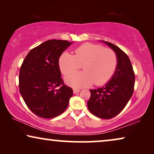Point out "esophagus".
<instances>
[{
    "instance_id": "1",
    "label": "esophagus",
    "mask_w": 154,
    "mask_h": 154,
    "mask_svg": "<svg viewBox=\"0 0 154 154\" xmlns=\"http://www.w3.org/2000/svg\"><path fill=\"white\" fill-rule=\"evenodd\" d=\"M80 91H81V90H79V89H73V94H76V93H78V92H79Z\"/></svg>"
}]
</instances>
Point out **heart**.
<instances>
[{
  "label": "heart",
  "instance_id": "obj_1",
  "mask_svg": "<svg viewBox=\"0 0 154 154\" xmlns=\"http://www.w3.org/2000/svg\"><path fill=\"white\" fill-rule=\"evenodd\" d=\"M82 65L84 71L69 74ZM62 73L67 75L65 81L75 88L92 84L102 85L110 81L116 71L118 57L114 50L91 43L82 44L74 50V55L64 52L59 60Z\"/></svg>",
  "mask_w": 154,
  "mask_h": 154
}]
</instances>
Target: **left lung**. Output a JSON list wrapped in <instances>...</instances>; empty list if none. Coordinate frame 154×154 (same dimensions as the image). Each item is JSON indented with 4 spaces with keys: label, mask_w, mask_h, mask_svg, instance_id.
Returning a JSON list of instances; mask_svg holds the SVG:
<instances>
[{
    "label": "left lung",
    "mask_w": 154,
    "mask_h": 154,
    "mask_svg": "<svg viewBox=\"0 0 154 154\" xmlns=\"http://www.w3.org/2000/svg\"><path fill=\"white\" fill-rule=\"evenodd\" d=\"M104 43L117 54V69L106 85L97 90H90L91 95L88 102V107L97 117L110 119L119 114L131 98L135 75L127 54L114 44Z\"/></svg>",
    "instance_id": "left-lung-1"
}]
</instances>
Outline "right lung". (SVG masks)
Returning a JSON list of instances; mask_svg holds the SVG:
<instances>
[{"instance_id":"obj_1","label":"right lung","mask_w":154,"mask_h":154,"mask_svg":"<svg viewBox=\"0 0 154 154\" xmlns=\"http://www.w3.org/2000/svg\"><path fill=\"white\" fill-rule=\"evenodd\" d=\"M71 44L49 40L33 48L23 61L19 75L20 92L26 106L38 116L52 119L68 106L73 90L61 78L59 59Z\"/></svg>"}]
</instances>
